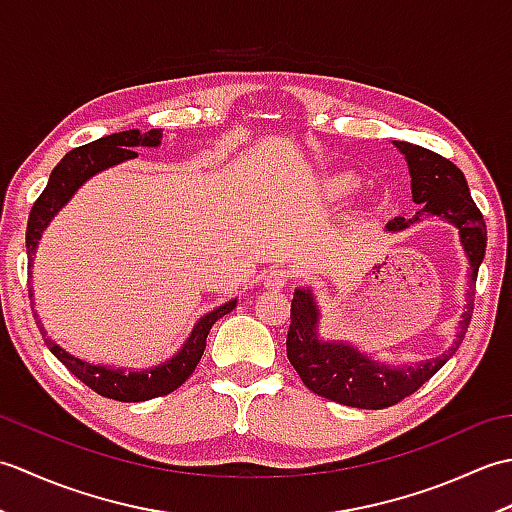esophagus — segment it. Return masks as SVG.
<instances>
[{
    "instance_id": "obj_1",
    "label": "esophagus",
    "mask_w": 512,
    "mask_h": 512,
    "mask_svg": "<svg viewBox=\"0 0 512 512\" xmlns=\"http://www.w3.org/2000/svg\"><path fill=\"white\" fill-rule=\"evenodd\" d=\"M288 284V273L284 268H270L264 275V286L268 290H281Z\"/></svg>"
}]
</instances>
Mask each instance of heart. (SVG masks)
<instances>
[{"label":"heart","instance_id":"heart-1","mask_svg":"<svg viewBox=\"0 0 512 512\" xmlns=\"http://www.w3.org/2000/svg\"><path fill=\"white\" fill-rule=\"evenodd\" d=\"M325 193L330 195V198H343L350 191H354L356 187V180L350 176V173H334V176L325 178Z\"/></svg>","mask_w":512,"mask_h":512}]
</instances>
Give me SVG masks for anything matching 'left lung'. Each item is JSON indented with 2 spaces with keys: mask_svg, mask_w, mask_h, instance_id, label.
<instances>
[{
  "mask_svg": "<svg viewBox=\"0 0 512 512\" xmlns=\"http://www.w3.org/2000/svg\"><path fill=\"white\" fill-rule=\"evenodd\" d=\"M394 145L400 149V154H405L411 176V195L413 202L420 204V211L409 220L407 217H394L385 228L391 233L405 231L427 215H438L442 220L451 222L460 231V242L466 250V257H469L471 290L466 312L460 321L458 339L449 347V352L405 367L372 361L350 343L321 341L319 308L312 297V290H295L286 339L288 361L297 369L303 385L314 394L358 409H385L396 405L402 398L418 391L455 354L471 323L477 270H480L486 253V222L471 198L464 173L436 151L400 143V140H394Z\"/></svg>",
  "mask_w": 512,
  "mask_h": 512,
  "instance_id": "left-lung-1",
  "label": "left lung"
}]
</instances>
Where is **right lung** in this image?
Here are the masks:
<instances>
[{"label": "right lung", "mask_w": 512, "mask_h": 512, "mask_svg": "<svg viewBox=\"0 0 512 512\" xmlns=\"http://www.w3.org/2000/svg\"><path fill=\"white\" fill-rule=\"evenodd\" d=\"M160 138H162L160 129H149V132L129 129V132L103 136L90 145L68 151V154L61 158L59 165L52 169L46 189H43V193L39 195L35 206H32L30 211L28 228H26L28 266H32V255H35L39 239L43 231L48 228L50 220L70 202V198L83 182H88L92 176H96V173L103 169L118 165V162L136 158L138 156L134 151L136 147H158ZM235 303L237 299H231L228 303H224V306L204 314V317L193 325L191 336L176 356L169 358V361L162 365L143 369V372H127V369H114L107 365H92L88 361H81V358L65 352L57 343H52V339H46V330H43L41 321L37 323H39V332L43 334V341L48 345V350L57 356L59 361L81 380V383H85L90 389H94L96 394H101L105 398L121 400V402H143V400L171 394L173 389H178L184 380L193 374V369L198 367L200 358L204 354L206 336H209L213 323L217 319H222L224 314L231 312L235 308Z\"/></svg>", "instance_id": "obj_1"}]
</instances>
